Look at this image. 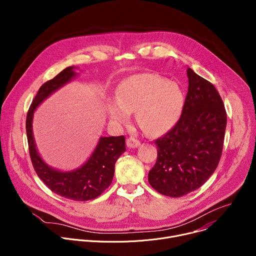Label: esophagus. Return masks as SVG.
I'll use <instances>...</instances> for the list:
<instances>
[{
  "mask_svg": "<svg viewBox=\"0 0 256 256\" xmlns=\"http://www.w3.org/2000/svg\"><path fill=\"white\" fill-rule=\"evenodd\" d=\"M140 140L132 138V136H130L126 140V146L128 148H136L138 146H140Z\"/></svg>",
  "mask_w": 256,
  "mask_h": 256,
  "instance_id": "1",
  "label": "esophagus"
}]
</instances>
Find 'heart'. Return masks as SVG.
Instances as JSON below:
<instances>
[{
  "label": "heart",
  "mask_w": 256,
  "mask_h": 256,
  "mask_svg": "<svg viewBox=\"0 0 256 256\" xmlns=\"http://www.w3.org/2000/svg\"><path fill=\"white\" fill-rule=\"evenodd\" d=\"M108 105V114L116 124H126L136 112L138 126L150 134L168 130L177 120L184 95L177 83L154 74H138L126 79Z\"/></svg>",
  "instance_id": "obj_1"
}]
</instances>
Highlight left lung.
I'll use <instances>...</instances> for the list:
<instances>
[{"mask_svg":"<svg viewBox=\"0 0 256 256\" xmlns=\"http://www.w3.org/2000/svg\"><path fill=\"white\" fill-rule=\"evenodd\" d=\"M188 91L179 120L157 138V161L150 186L163 196L180 198L200 188L220 162L227 114L223 100L208 80L188 68Z\"/></svg>","mask_w":256,"mask_h":256,"instance_id":"obj_1","label":"left lung"}]
</instances>
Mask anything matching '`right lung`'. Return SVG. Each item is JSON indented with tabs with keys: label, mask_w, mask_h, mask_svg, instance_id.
Returning <instances> with one entry per match:
<instances>
[{
	"label": "right lung",
	"mask_w": 256,
	"mask_h": 256,
	"mask_svg": "<svg viewBox=\"0 0 256 256\" xmlns=\"http://www.w3.org/2000/svg\"><path fill=\"white\" fill-rule=\"evenodd\" d=\"M72 70L74 66L66 68L40 88L27 112L26 132L33 168L44 184L62 198L86 202L96 198L112 184L116 162L126 151V138L124 136L100 138L93 154L82 167L62 172L50 167L44 162L36 150L32 134L34 110L52 93L76 76V72Z\"/></svg>",
	"instance_id": "right-lung-1"
}]
</instances>
